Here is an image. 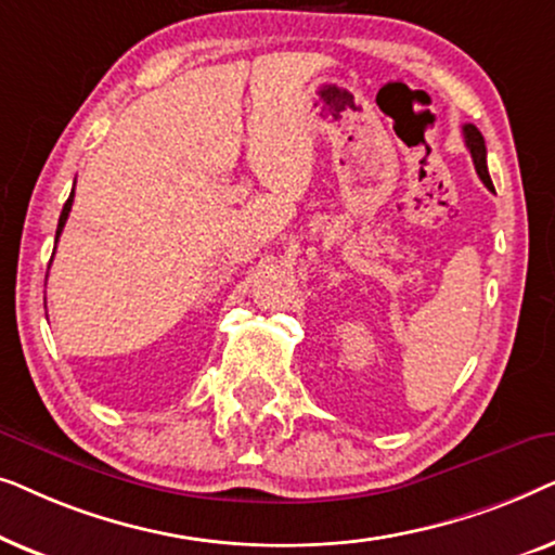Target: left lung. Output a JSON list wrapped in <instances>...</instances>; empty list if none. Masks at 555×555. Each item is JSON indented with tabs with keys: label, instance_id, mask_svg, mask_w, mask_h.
<instances>
[{
	"label": "left lung",
	"instance_id": "8db88e82",
	"mask_svg": "<svg viewBox=\"0 0 555 555\" xmlns=\"http://www.w3.org/2000/svg\"><path fill=\"white\" fill-rule=\"evenodd\" d=\"M462 133H465V143H467V149H469V156H473L477 177H480L482 184L492 192V181H490V173H488V149H485L482 133L477 131L473 124L462 126Z\"/></svg>",
	"mask_w": 555,
	"mask_h": 555
}]
</instances>
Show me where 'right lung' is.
Returning <instances> with one entry per match:
<instances>
[{"label":"right lung","mask_w":555,"mask_h":555,"mask_svg":"<svg viewBox=\"0 0 555 555\" xmlns=\"http://www.w3.org/2000/svg\"><path fill=\"white\" fill-rule=\"evenodd\" d=\"M73 196H75V192H70V196H67V202H65V207H63V211H60V222H57L55 242H57V237H60V234H63V227H65V222H67V215H70V209H73Z\"/></svg>","instance_id":"obj_1"}]
</instances>
